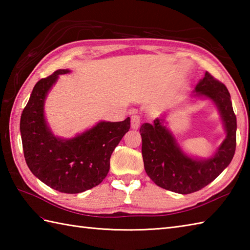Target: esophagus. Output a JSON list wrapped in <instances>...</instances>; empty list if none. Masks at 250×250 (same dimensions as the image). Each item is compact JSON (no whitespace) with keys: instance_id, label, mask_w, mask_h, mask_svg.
I'll use <instances>...</instances> for the list:
<instances>
[{"instance_id":"obj_1","label":"esophagus","mask_w":250,"mask_h":250,"mask_svg":"<svg viewBox=\"0 0 250 250\" xmlns=\"http://www.w3.org/2000/svg\"><path fill=\"white\" fill-rule=\"evenodd\" d=\"M140 125H141L140 116H137V115L132 116L131 117V128L133 130H137L140 128Z\"/></svg>"}]
</instances>
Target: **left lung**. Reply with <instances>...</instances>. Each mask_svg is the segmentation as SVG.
<instances>
[{
	"label": "left lung",
	"instance_id": "left-lung-1",
	"mask_svg": "<svg viewBox=\"0 0 250 250\" xmlns=\"http://www.w3.org/2000/svg\"><path fill=\"white\" fill-rule=\"evenodd\" d=\"M193 92L194 98L214 102L226 132V139L210 157L188 155L167 128L164 116L140 129L147 175L159 187L180 194L199 191L218 177L232 161L236 147V117L227 87L206 72Z\"/></svg>",
	"mask_w": 250,
	"mask_h": 250
}]
</instances>
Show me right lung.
Segmentation results:
<instances>
[{
  "instance_id": "right-lung-1",
  "label": "right lung",
  "mask_w": 250,
  "mask_h": 250,
  "mask_svg": "<svg viewBox=\"0 0 250 250\" xmlns=\"http://www.w3.org/2000/svg\"><path fill=\"white\" fill-rule=\"evenodd\" d=\"M58 70L41 79L33 88L20 119L25 162L34 176L63 193H81L103 182L109 171V159L130 129L124 121H99L71 139L52 133L45 117V101L59 75Z\"/></svg>"
}]
</instances>
